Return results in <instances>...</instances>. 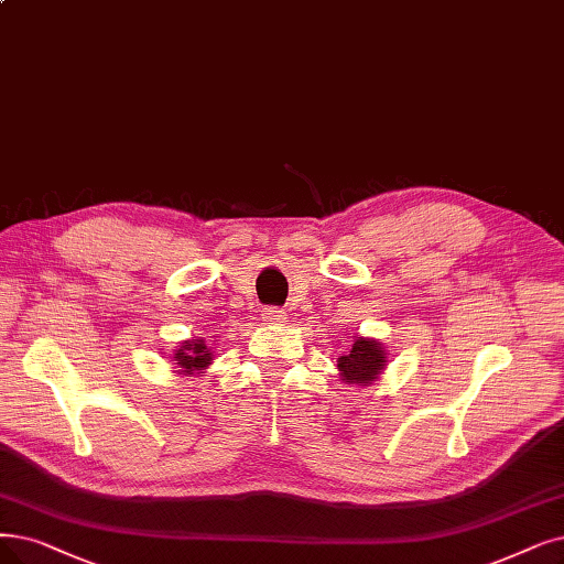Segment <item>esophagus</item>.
<instances>
[{
    "label": "esophagus",
    "instance_id": "34e87169",
    "mask_svg": "<svg viewBox=\"0 0 564 564\" xmlns=\"http://www.w3.org/2000/svg\"><path fill=\"white\" fill-rule=\"evenodd\" d=\"M261 317H263V322H268V324H282V322L286 319V312H284L282 307H265Z\"/></svg>",
    "mask_w": 564,
    "mask_h": 564
}]
</instances>
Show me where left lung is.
<instances>
[{"label":"left lung","mask_w":564,"mask_h":564,"mask_svg":"<svg viewBox=\"0 0 564 564\" xmlns=\"http://www.w3.org/2000/svg\"><path fill=\"white\" fill-rule=\"evenodd\" d=\"M389 366L387 347L375 337L354 335L351 347L345 356L337 358V370H340L343 384H356V387H370L372 381L384 375Z\"/></svg>","instance_id":"8db88e82"}]
</instances>
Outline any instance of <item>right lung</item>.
<instances>
[{
	"mask_svg": "<svg viewBox=\"0 0 564 564\" xmlns=\"http://www.w3.org/2000/svg\"><path fill=\"white\" fill-rule=\"evenodd\" d=\"M173 360V372L175 375H185V377H198L208 370V366L215 360L213 349L206 345L204 337H192V340L180 343L173 354L169 356Z\"/></svg>",
	"mask_w": 564,
	"mask_h": 564,
	"instance_id": "add662e5",
	"label": "right lung"
}]
</instances>
